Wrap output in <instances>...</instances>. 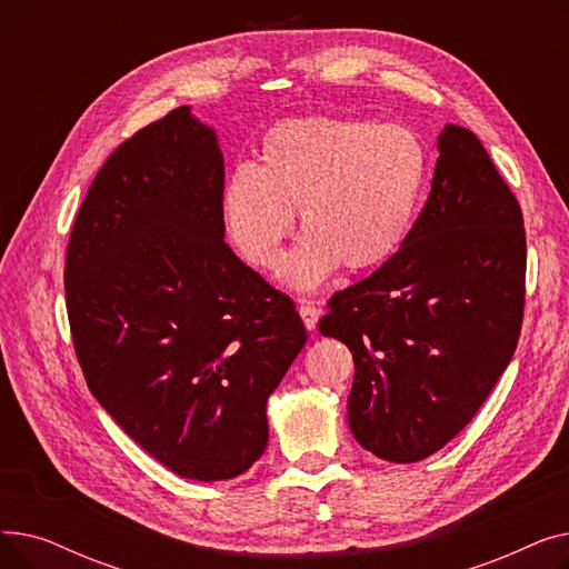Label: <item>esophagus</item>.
Masks as SVG:
<instances>
[{
    "label": "esophagus",
    "mask_w": 569,
    "mask_h": 569,
    "mask_svg": "<svg viewBox=\"0 0 569 569\" xmlns=\"http://www.w3.org/2000/svg\"><path fill=\"white\" fill-rule=\"evenodd\" d=\"M300 316H302V320H305V327L307 330H316V325H318V318H320V311L313 307V305H309V302H302L300 305Z\"/></svg>",
    "instance_id": "1"
}]
</instances>
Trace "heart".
<instances>
[{"instance_id": "1", "label": "heart", "mask_w": 569, "mask_h": 569, "mask_svg": "<svg viewBox=\"0 0 569 569\" xmlns=\"http://www.w3.org/2000/svg\"><path fill=\"white\" fill-rule=\"evenodd\" d=\"M427 174V147L403 124L290 119L262 136L256 166L230 170L223 219L242 258L272 272L297 209L305 237L288 256L283 277L311 290L339 264L369 272L397 256L412 230Z\"/></svg>"}]
</instances>
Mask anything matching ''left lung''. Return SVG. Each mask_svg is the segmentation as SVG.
<instances>
[{"label":"left lung","instance_id":"left-lung-1","mask_svg":"<svg viewBox=\"0 0 569 569\" xmlns=\"http://www.w3.org/2000/svg\"><path fill=\"white\" fill-rule=\"evenodd\" d=\"M438 152L406 244L332 295L318 322L352 352L355 440L395 463L431 457L472 420L523 320L526 230L515 193L472 131L447 124Z\"/></svg>","mask_w":569,"mask_h":569}]
</instances>
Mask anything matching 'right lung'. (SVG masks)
<instances>
[{"label":"right lung","instance_id":"right-lung-1","mask_svg":"<svg viewBox=\"0 0 569 569\" xmlns=\"http://www.w3.org/2000/svg\"><path fill=\"white\" fill-rule=\"evenodd\" d=\"M217 133L170 110L106 159L76 217L67 313L87 387L179 477L230 480L307 343L295 302L223 242Z\"/></svg>","mask_w":569,"mask_h":569}]
</instances>
